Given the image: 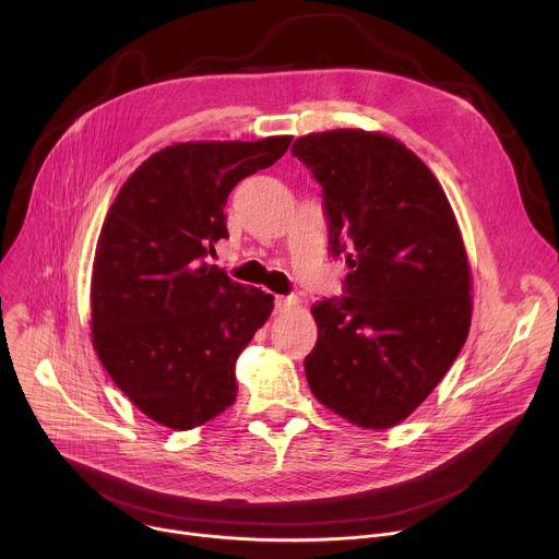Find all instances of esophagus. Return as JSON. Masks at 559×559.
<instances>
[{
  "instance_id": "1",
  "label": "esophagus",
  "mask_w": 559,
  "mask_h": 559,
  "mask_svg": "<svg viewBox=\"0 0 559 559\" xmlns=\"http://www.w3.org/2000/svg\"><path fill=\"white\" fill-rule=\"evenodd\" d=\"M298 302L296 296H274V309L276 311H287L289 307H294Z\"/></svg>"
}]
</instances>
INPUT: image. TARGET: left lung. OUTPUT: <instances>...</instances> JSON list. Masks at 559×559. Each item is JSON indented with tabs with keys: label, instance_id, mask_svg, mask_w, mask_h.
Instances as JSON below:
<instances>
[{
	"label": "left lung",
	"instance_id": "8db88e82",
	"mask_svg": "<svg viewBox=\"0 0 559 559\" xmlns=\"http://www.w3.org/2000/svg\"><path fill=\"white\" fill-rule=\"evenodd\" d=\"M292 154L323 188L345 294L311 305V393L362 429L403 423L444 378L471 328V272L444 190L401 141L332 130Z\"/></svg>",
	"mask_w": 559,
	"mask_h": 559
}]
</instances>
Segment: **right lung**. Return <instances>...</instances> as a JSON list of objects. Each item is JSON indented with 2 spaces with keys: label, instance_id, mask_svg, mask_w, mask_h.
<instances>
[{
  "label": "right lung",
  "instance_id": "obj_1",
  "mask_svg": "<svg viewBox=\"0 0 559 559\" xmlns=\"http://www.w3.org/2000/svg\"><path fill=\"white\" fill-rule=\"evenodd\" d=\"M289 143L168 145L130 175L108 210L93 265V343L115 384L158 425L194 429L236 401V358L274 296L205 259L227 238V194Z\"/></svg>",
  "mask_w": 559,
  "mask_h": 559
}]
</instances>
